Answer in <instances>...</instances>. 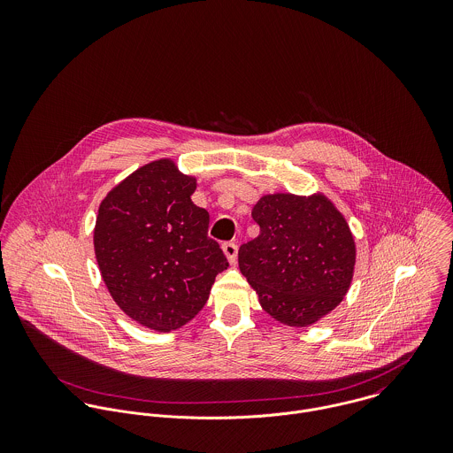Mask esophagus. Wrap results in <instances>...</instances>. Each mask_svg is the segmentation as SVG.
I'll list each match as a JSON object with an SVG mask.
<instances>
[{"mask_svg":"<svg viewBox=\"0 0 453 453\" xmlns=\"http://www.w3.org/2000/svg\"><path fill=\"white\" fill-rule=\"evenodd\" d=\"M221 250L230 263H235V259H237V244L235 242H225L221 246Z\"/></svg>","mask_w":453,"mask_h":453,"instance_id":"obj_1","label":"esophagus"}]
</instances>
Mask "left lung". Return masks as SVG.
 Instances as JSON below:
<instances>
[{
  "mask_svg": "<svg viewBox=\"0 0 453 453\" xmlns=\"http://www.w3.org/2000/svg\"><path fill=\"white\" fill-rule=\"evenodd\" d=\"M257 239L239 250V268L275 321L305 327L347 295L356 242L343 214L323 194L263 195L253 207Z\"/></svg>",
  "mask_w": 453,
  "mask_h": 453,
  "instance_id": "obj_1",
  "label": "left lung"
}]
</instances>
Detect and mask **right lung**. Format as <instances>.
<instances>
[{
  "label": "right lung",
  "mask_w": 453,
  "mask_h": 453,
  "mask_svg": "<svg viewBox=\"0 0 453 453\" xmlns=\"http://www.w3.org/2000/svg\"><path fill=\"white\" fill-rule=\"evenodd\" d=\"M195 188L174 160H153L111 188L96 218L94 251L111 298L155 331L192 321L228 266L207 237L209 212L192 202Z\"/></svg>",
  "instance_id": "1"
}]
</instances>
